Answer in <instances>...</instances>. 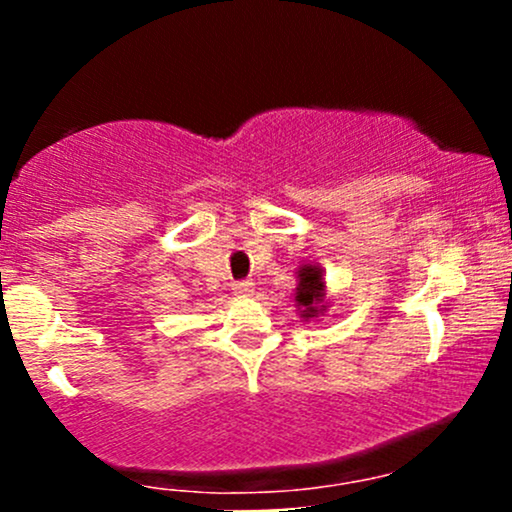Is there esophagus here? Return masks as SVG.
Listing matches in <instances>:
<instances>
[{
	"label": "esophagus",
	"mask_w": 512,
	"mask_h": 512,
	"mask_svg": "<svg viewBox=\"0 0 512 512\" xmlns=\"http://www.w3.org/2000/svg\"><path fill=\"white\" fill-rule=\"evenodd\" d=\"M252 291H255V284H252V281H236V284H233V293H238V296H250Z\"/></svg>",
	"instance_id": "1"
}]
</instances>
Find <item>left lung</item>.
<instances>
[{
	"label": "left lung",
	"instance_id": "1",
	"mask_svg": "<svg viewBox=\"0 0 512 512\" xmlns=\"http://www.w3.org/2000/svg\"><path fill=\"white\" fill-rule=\"evenodd\" d=\"M293 303L303 322H317L322 315L330 313V296H327L325 269L313 260H303L296 269V289Z\"/></svg>",
	"mask_w": 512,
	"mask_h": 512
}]
</instances>
